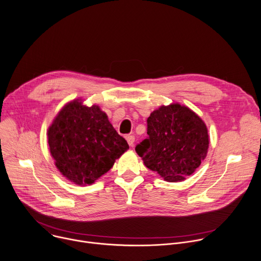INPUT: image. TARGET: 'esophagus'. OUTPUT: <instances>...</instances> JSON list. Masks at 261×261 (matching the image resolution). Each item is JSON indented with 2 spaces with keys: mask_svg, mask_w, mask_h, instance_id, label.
<instances>
[{
  "mask_svg": "<svg viewBox=\"0 0 261 261\" xmlns=\"http://www.w3.org/2000/svg\"><path fill=\"white\" fill-rule=\"evenodd\" d=\"M126 139H127V142L129 143L130 146H133L134 145V141H135V136L133 134H129L126 136Z\"/></svg>",
  "mask_w": 261,
  "mask_h": 261,
  "instance_id": "obj_1",
  "label": "esophagus"
}]
</instances>
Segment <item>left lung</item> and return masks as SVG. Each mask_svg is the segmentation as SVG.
<instances>
[{"label": "left lung", "instance_id": "obj_1", "mask_svg": "<svg viewBox=\"0 0 261 261\" xmlns=\"http://www.w3.org/2000/svg\"><path fill=\"white\" fill-rule=\"evenodd\" d=\"M147 135L135 150L149 170L169 182L182 181L192 175L209 147L203 120L179 103L153 111L147 119Z\"/></svg>", "mask_w": 261, "mask_h": 261}]
</instances>
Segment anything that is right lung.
Returning a JSON list of instances; mask_svg holds the SVG:
<instances>
[{
	"mask_svg": "<svg viewBox=\"0 0 261 261\" xmlns=\"http://www.w3.org/2000/svg\"><path fill=\"white\" fill-rule=\"evenodd\" d=\"M48 144L61 174L79 186L92 185L128 148L98 106L80 99L65 105L48 129Z\"/></svg>",
	"mask_w": 261,
	"mask_h": 261,
	"instance_id": "right-lung-1",
	"label": "right lung"
}]
</instances>
